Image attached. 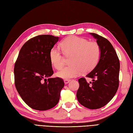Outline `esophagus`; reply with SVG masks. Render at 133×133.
I'll return each mask as SVG.
<instances>
[{
	"label": "esophagus",
	"mask_w": 133,
	"mask_h": 133,
	"mask_svg": "<svg viewBox=\"0 0 133 133\" xmlns=\"http://www.w3.org/2000/svg\"><path fill=\"white\" fill-rule=\"evenodd\" d=\"M70 81V80H69V79H64V83H65L66 84L69 83Z\"/></svg>",
	"instance_id": "1"
}]
</instances>
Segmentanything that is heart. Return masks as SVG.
<instances>
[{"label":"heart","instance_id":"obj_1","mask_svg":"<svg viewBox=\"0 0 133 133\" xmlns=\"http://www.w3.org/2000/svg\"><path fill=\"white\" fill-rule=\"evenodd\" d=\"M63 53L57 48L49 52L50 62L54 68L59 70L64 64V56L71 57L70 65L64 67L56 73V76L64 79L76 77L81 72H88L96 67L100 59L101 48L97 42H89L78 36H70L61 43Z\"/></svg>","mask_w":133,"mask_h":133}]
</instances>
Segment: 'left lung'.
<instances>
[{
	"label": "left lung",
	"instance_id": "left-lung-1",
	"mask_svg": "<svg viewBox=\"0 0 133 133\" xmlns=\"http://www.w3.org/2000/svg\"><path fill=\"white\" fill-rule=\"evenodd\" d=\"M101 48V54L96 67L87 77L92 79L87 82L83 77L79 79V88L76 97L79 103L88 108L94 110L106 105L118 89L120 61L111 43L97 34L90 33Z\"/></svg>",
	"mask_w": 133,
	"mask_h": 133
}]
</instances>
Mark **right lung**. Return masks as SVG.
Returning a JSON list of instances; mask_svg holds the SVG:
<instances>
[{
    "instance_id": "1",
    "label": "right lung",
    "mask_w": 133,
    "mask_h": 133,
    "mask_svg": "<svg viewBox=\"0 0 133 133\" xmlns=\"http://www.w3.org/2000/svg\"><path fill=\"white\" fill-rule=\"evenodd\" d=\"M59 37L37 35L20 50L15 64V84L19 96L30 107L39 111L52 108L59 102L64 81L52 76L54 71L49 52Z\"/></svg>"
}]
</instances>
